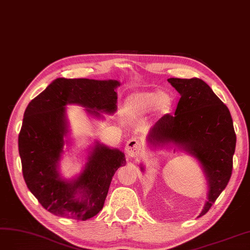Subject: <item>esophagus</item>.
<instances>
[{"label": "esophagus", "instance_id": "esophagus-1", "mask_svg": "<svg viewBox=\"0 0 250 250\" xmlns=\"http://www.w3.org/2000/svg\"><path fill=\"white\" fill-rule=\"evenodd\" d=\"M141 151V144L136 138L128 139L125 146V152L128 157H138Z\"/></svg>", "mask_w": 250, "mask_h": 250}]
</instances>
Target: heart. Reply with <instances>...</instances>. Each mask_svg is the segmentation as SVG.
Here are the masks:
<instances>
[{"instance_id": "b5f03b06", "label": "heart", "mask_w": 250, "mask_h": 250, "mask_svg": "<svg viewBox=\"0 0 250 250\" xmlns=\"http://www.w3.org/2000/svg\"><path fill=\"white\" fill-rule=\"evenodd\" d=\"M172 99L167 93L143 91L132 94L127 100V109L135 115L142 116L154 108L157 115L162 116L170 111Z\"/></svg>"}]
</instances>
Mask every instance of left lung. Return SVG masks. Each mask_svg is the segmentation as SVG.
I'll use <instances>...</instances> for the list:
<instances>
[{
  "instance_id": "1",
  "label": "left lung",
  "mask_w": 250,
  "mask_h": 250,
  "mask_svg": "<svg viewBox=\"0 0 250 250\" xmlns=\"http://www.w3.org/2000/svg\"><path fill=\"white\" fill-rule=\"evenodd\" d=\"M181 94L174 115L166 114L152 126L147 140L152 146L168 142L194 156L208 181L205 215L228 186L232 171L236 133L229 108L203 80L168 79Z\"/></svg>"
}]
</instances>
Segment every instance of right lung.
Segmentation results:
<instances>
[{"instance_id": "right-lung-1", "label": "right lung", "mask_w": 250, "mask_h": 250, "mask_svg": "<svg viewBox=\"0 0 250 250\" xmlns=\"http://www.w3.org/2000/svg\"><path fill=\"white\" fill-rule=\"evenodd\" d=\"M117 86L112 80L59 78L29 103L19 135L21 170L27 187L49 212L84 221L103 208L112 178L125 164L124 152L98 142L72 182L59 178L57 164L67 133L66 104H81L95 116L99 111L114 113Z\"/></svg>"}]
</instances>
